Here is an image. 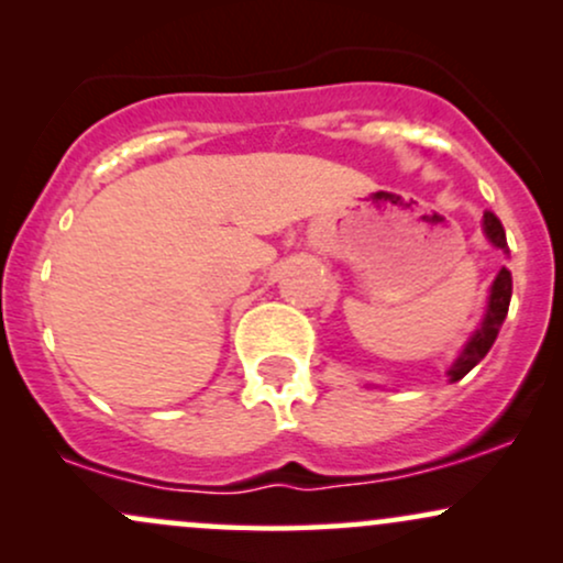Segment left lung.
<instances>
[{
	"label": "left lung",
	"mask_w": 563,
	"mask_h": 563,
	"mask_svg": "<svg viewBox=\"0 0 563 563\" xmlns=\"http://www.w3.org/2000/svg\"><path fill=\"white\" fill-rule=\"evenodd\" d=\"M484 235L487 241L500 249L503 254H508V243H506V230H503L500 219H497L493 211H484V222H482ZM510 290H514V280H510V273L506 267H500V273L495 275L493 286H489V296H487V309H484V318L479 322L471 339L466 341V346L461 349V354L455 357V363L448 367L450 384L461 380L468 371H474L476 365L487 357V352L493 349L497 333H500L503 320L508 314V303H510Z\"/></svg>",
	"instance_id": "1"
}]
</instances>
